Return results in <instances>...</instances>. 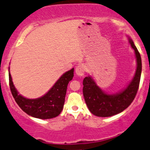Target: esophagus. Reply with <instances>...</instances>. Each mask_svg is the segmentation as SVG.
Masks as SVG:
<instances>
[{
  "label": "esophagus",
  "mask_w": 150,
  "mask_h": 150,
  "mask_svg": "<svg viewBox=\"0 0 150 150\" xmlns=\"http://www.w3.org/2000/svg\"><path fill=\"white\" fill-rule=\"evenodd\" d=\"M76 73L77 75L80 76L84 75V74H85V67H84L83 64H79L76 67Z\"/></svg>",
  "instance_id": "obj_1"
}]
</instances>
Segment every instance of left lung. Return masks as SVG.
<instances>
[{"label": "left lung", "instance_id": "left-lung-1", "mask_svg": "<svg viewBox=\"0 0 150 150\" xmlns=\"http://www.w3.org/2000/svg\"><path fill=\"white\" fill-rule=\"evenodd\" d=\"M131 47L134 49L137 59V69L134 78L126 89L115 95L104 93L91 76L83 81V93L90 112L101 117H112L126 110L135 99L140 85L142 71V61L140 52L133 40L129 38Z\"/></svg>", "mask_w": 150, "mask_h": 150}]
</instances>
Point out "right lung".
<instances>
[{
  "mask_svg": "<svg viewBox=\"0 0 150 150\" xmlns=\"http://www.w3.org/2000/svg\"><path fill=\"white\" fill-rule=\"evenodd\" d=\"M74 76V68L58 79L45 96L38 99H27L18 94L9 71V85L14 99L19 107L31 117L40 119L56 117L61 113L64 104L68 83Z\"/></svg>",
  "mask_w": 150,
  "mask_h": 150,
  "instance_id": "add662e5",
  "label": "right lung"
}]
</instances>
